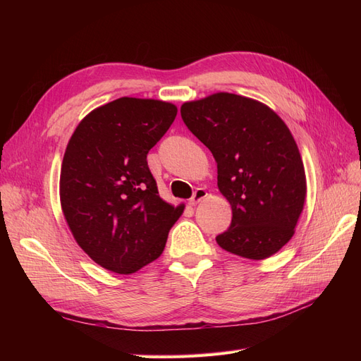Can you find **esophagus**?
Returning <instances> with one entry per match:
<instances>
[{"label":"esophagus","mask_w":361,"mask_h":361,"mask_svg":"<svg viewBox=\"0 0 361 361\" xmlns=\"http://www.w3.org/2000/svg\"><path fill=\"white\" fill-rule=\"evenodd\" d=\"M207 195V192H206V190L204 188H197L194 191V194H192V197H191V200H190V204H197L199 202H202L204 197Z\"/></svg>","instance_id":"obj_1"}]
</instances>
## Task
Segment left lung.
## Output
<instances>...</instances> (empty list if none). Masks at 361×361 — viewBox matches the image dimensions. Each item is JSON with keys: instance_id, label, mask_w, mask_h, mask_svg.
I'll use <instances>...</instances> for the list:
<instances>
[{"instance_id": "left-lung-1", "label": "left lung", "mask_w": 361, "mask_h": 361, "mask_svg": "<svg viewBox=\"0 0 361 361\" xmlns=\"http://www.w3.org/2000/svg\"><path fill=\"white\" fill-rule=\"evenodd\" d=\"M185 125L212 152L218 190L232 206V223L216 244L228 253L262 260L295 233L307 183L286 123L259 101L214 93L180 106Z\"/></svg>"}]
</instances>
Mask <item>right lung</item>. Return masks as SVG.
<instances>
[{"mask_svg": "<svg viewBox=\"0 0 361 361\" xmlns=\"http://www.w3.org/2000/svg\"><path fill=\"white\" fill-rule=\"evenodd\" d=\"M176 114L170 102L120 97L87 114L69 140L63 215L76 244L108 271L133 274L158 259L183 212L159 197L146 159Z\"/></svg>", "mask_w": 361, "mask_h": 361, "instance_id": "add662e5", "label": "right lung"}]
</instances>
